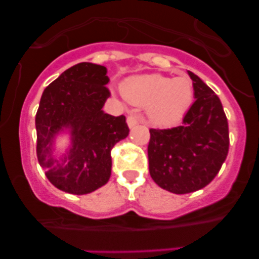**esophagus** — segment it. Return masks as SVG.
Returning <instances> with one entry per match:
<instances>
[{
    "label": "esophagus",
    "mask_w": 259,
    "mask_h": 259,
    "mask_svg": "<svg viewBox=\"0 0 259 259\" xmlns=\"http://www.w3.org/2000/svg\"><path fill=\"white\" fill-rule=\"evenodd\" d=\"M126 122H127V126L129 127H134V126H137L138 124H140V122H142V120H140L137 115H129V116L126 117Z\"/></svg>",
    "instance_id": "34e87169"
}]
</instances>
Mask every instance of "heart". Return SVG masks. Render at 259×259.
<instances>
[{
  "instance_id": "heart-1",
  "label": "heart",
  "mask_w": 259,
  "mask_h": 259,
  "mask_svg": "<svg viewBox=\"0 0 259 259\" xmlns=\"http://www.w3.org/2000/svg\"><path fill=\"white\" fill-rule=\"evenodd\" d=\"M122 94L129 103L146 106L149 119L158 125L179 121L193 101V83L188 77L170 79L161 74L129 77L122 83Z\"/></svg>"
}]
</instances>
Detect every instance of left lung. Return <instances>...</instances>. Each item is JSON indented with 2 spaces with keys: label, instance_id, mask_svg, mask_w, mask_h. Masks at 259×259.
<instances>
[{
  "label": "left lung",
  "instance_id": "left-lung-1",
  "mask_svg": "<svg viewBox=\"0 0 259 259\" xmlns=\"http://www.w3.org/2000/svg\"><path fill=\"white\" fill-rule=\"evenodd\" d=\"M195 101L182 125L150 129L149 173L163 189L176 194L197 192L215 178L228 155V121L218 96L193 72Z\"/></svg>",
  "mask_w": 259,
  "mask_h": 259
}]
</instances>
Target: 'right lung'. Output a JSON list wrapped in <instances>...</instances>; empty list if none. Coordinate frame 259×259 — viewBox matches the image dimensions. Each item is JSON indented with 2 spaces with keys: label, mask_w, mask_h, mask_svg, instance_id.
<instances>
[{
  "label": "right lung",
  "mask_w": 259,
  "mask_h": 259,
  "mask_svg": "<svg viewBox=\"0 0 259 259\" xmlns=\"http://www.w3.org/2000/svg\"><path fill=\"white\" fill-rule=\"evenodd\" d=\"M108 70L80 62L62 72L44 90L36 113L40 165L52 185L70 194H88L109 182L111 149L129 134L124 115L103 111L110 91ZM70 130L72 146L60 161L52 156L56 134Z\"/></svg>",
  "instance_id": "obj_1"
}]
</instances>
